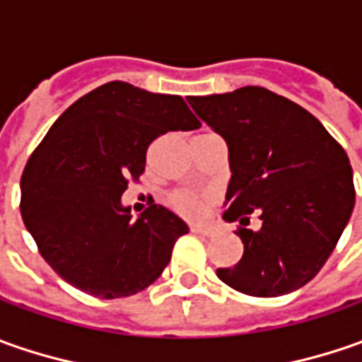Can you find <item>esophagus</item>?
<instances>
[{
  "label": "esophagus",
  "instance_id": "34e87169",
  "mask_svg": "<svg viewBox=\"0 0 362 362\" xmlns=\"http://www.w3.org/2000/svg\"><path fill=\"white\" fill-rule=\"evenodd\" d=\"M191 231H193V233H197V235H205V238H211V235L216 233L214 228H205V226H193Z\"/></svg>",
  "mask_w": 362,
  "mask_h": 362
}]
</instances>
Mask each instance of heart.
I'll use <instances>...</instances> for the list:
<instances>
[{"label": "heart", "mask_w": 362, "mask_h": 362, "mask_svg": "<svg viewBox=\"0 0 362 362\" xmlns=\"http://www.w3.org/2000/svg\"><path fill=\"white\" fill-rule=\"evenodd\" d=\"M209 195L202 191H175L169 195V205L173 207L179 216L187 219H199L207 209Z\"/></svg>", "instance_id": "b5f03b06"}]
</instances>
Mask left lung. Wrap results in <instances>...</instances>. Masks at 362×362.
Listing matches in <instances>:
<instances>
[{"label": "left lung", "instance_id": "8db88e82", "mask_svg": "<svg viewBox=\"0 0 362 362\" xmlns=\"http://www.w3.org/2000/svg\"><path fill=\"white\" fill-rule=\"evenodd\" d=\"M187 100L230 148L223 219L240 221L243 256L217 278L259 298L298 290L325 266L355 207L344 148L308 110L262 86ZM252 213L262 223L256 232L245 228Z\"/></svg>", "mask_w": 362, "mask_h": 362}]
</instances>
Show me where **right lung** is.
I'll return each instance as SVG.
<instances>
[{"label": "right lung", "mask_w": 362, "mask_h": 362, "mask_svg": "<svg viewBox=\"0 0 362 362\" xmlns=\"http://www.w3.org/2000/svg\"><path fill=\"white\" fill-rule=\"evenodd\" d=\"M199 127L181 96L120 80L68 106L21 175V217L49 268L105 300L153 284L187 223L157 203L132 219L120 197L157 136Z\"/></svg>", "instance_id": "right-lung-1"}]
</instances>
